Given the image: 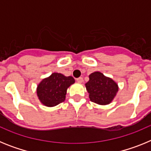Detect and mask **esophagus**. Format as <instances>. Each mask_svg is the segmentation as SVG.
Returning <instances> with one entry per match:
<instances>
[{
  "label": "esophagus",
  "mask_w": 151,
  "mask_h": 151,
  "mask_svg": "<svg viewBox=\"0 0 151 151\" xmlns=\"http://www.w3.org/2000/svg\"><path fill=\"white\" fill-rule=\"evenodd\" d=\"M76 81L78 82H79V83H82V82H83V78L82 77H79V78H76Z\"/></svg>",
  "instance_id": "34e87169"
}]
</instances>
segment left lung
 Returning a JSON list of instances; mask_svg holds the SVG:
<instances>
[{
    "instance_id": "1",
    "label": "left lung",
    "mask_w": 151,
    "mask_h": 151,
    "mask_svg": "<svg viewBox=\"0 0 151 151\" xmlns=\"http://www.w3.org/2000/svg\"><path fill=\"white\" fill-rule=\"evenodd\" d=\"M85 86L91 101L101 105L110 104L118 91L117 84L100 72L91 73Z\"/></svg>"
}]
</instances>
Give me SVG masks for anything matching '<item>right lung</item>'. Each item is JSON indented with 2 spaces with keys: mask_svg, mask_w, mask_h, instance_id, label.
I'll return each instance as SVG.
<instances>
[{
  "mask_svg": "<svg viewBox=\"0 0 151 151\" xmlns=\"http://www.w3.org/2000/svg\"><path fill=\"white\" fill-rule=\"evenodd\" d=\"M74 82L72 76L54 73L41 81L37 88V94L44 105L54 106L65 101L66 90Z\"/></svg>",
  "mask_w": 151,
  "mask_h": 151,
  "instance_id": "add662e5",
  "label": "right lung"
}]
</instances>
